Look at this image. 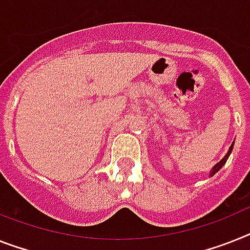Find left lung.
Wrapping results in <instances>:
<instances>
[{
    "label": "left lung",
    "instance_id": "left-lung-1",
    "mask_svg": "<svg viewBox=\"0 0 250 250\" xmlns=\"http://www.w3.org/2000/svg\"><path fill=\"white\" fill-rule=\"evenodd\" d=\"M232 147H234V143L231 144V147L229 148V152H228V153H226V156H225V157L222 158V160L220 161V162H218V164H216V165H214V167H213V168H212V171H211V174H209V176H213V175L216 174V172H217V171L220 170V168H221V167L224 166L225 164H226V161H228L229 156H230V153H231Z\"/></svg>",
    "mask_w": 250,
    "mask_h": 250
}]
</instances>
